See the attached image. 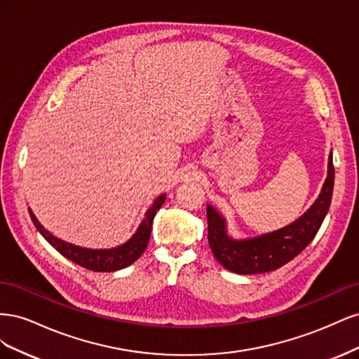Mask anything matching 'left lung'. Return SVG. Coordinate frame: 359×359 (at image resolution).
Here are the masks:
<instances>
[{
  "instance_id": "8db88e82",
  "label": "left lung",
  "mask_w": 359,
  "mask_h": 359,
  "mask_svg": "<svg viewBox=\"0 0 359 359\" xmlns=\"http://www.w3.org/2000/svg\"><path fill=\"white\" fill-rule=\"evenodd\" d=\"M334 190L332 154L328 161V177L325 180L322 193L311 208L297 222L277 232H271L247 241H233L226 235L222 215L208 205V243L215 259L236 274H260L276 271L297 257L306 248L320 229L327 215Z\"/></svg>"
}]
</instances>
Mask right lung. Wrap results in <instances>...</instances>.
<instances>
[{"label":"right lung","mask_w":359,"mask_h":359,"mask_svg":"<svg viewBox=\"0 0 359 359\" xmlns=\"http://www.w3.org/2000/svg\"><path fill=\"white\" fill-rule=\"evenodd\" d=\"M165 199H166V194H161V196H158L154 201L153 206L148 210L147 217L144 219V222L140 223L139 229L133 235L132 240L116 248H109V250H90V248H82L78 245L64 243L58 240V238L50 235L45 227L39 223L36 215L31 212V210H28V212L31 215L32 223H34V226L37 227V231L64 257L70 259L72 262H74L76 265H79L82 268L94 271V273H112V271H118L132 265L140 256H142L149 243L151 227H153L154 217L157 211L161 208Z\"/></svg>","instance_id":"add662e5"}]
</instances>
